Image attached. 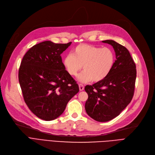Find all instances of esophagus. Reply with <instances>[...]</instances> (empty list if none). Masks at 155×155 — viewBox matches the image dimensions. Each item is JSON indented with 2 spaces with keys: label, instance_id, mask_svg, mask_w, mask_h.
I'll use <instances>...</instances> for the list:
<instances>
[{
  "label": "esophagus",
  "instance_id": "34e87169",
  "mask_svg": "<svg viewBox=\"0 0 155 155\" xmlns=\"http://www.w3.org/2000/svg\"><path fill=\"white\" fill-rule=\"evenodd\" d=\"M78 86H79L80 91H83L84 89V85L82 84H79Z\"/></svg>",
  "mask_w": 155,
  "mask_h": 155
}]
</instances>
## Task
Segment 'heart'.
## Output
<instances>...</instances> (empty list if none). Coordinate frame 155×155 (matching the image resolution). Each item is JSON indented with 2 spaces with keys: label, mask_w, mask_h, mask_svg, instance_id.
I'll return each mask as SVG.
<instances>
[{
  "label": "heart",
  "mask_w": 155,
  "mask_h": 155,
  "mask_svg": "<svg viewBox=\"0 0 155 155\" xmlns=\"http://www.w3.org/2000/svg\"><path fill=\"white\" fill-rule=\"evenodd\" d=\"M114 63V54L110 48L86 44L74 48L63 61L65 69L71 76H76L83 67L84 71L78 77L81 82L102 81L111 71Z\"/></svg>",
  "instance_id": "obj_1"
}]
</instances>
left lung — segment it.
<instances>
[{
	"label": "left lung",
	"instance_id": "1",
	"mask_svg": "<svg viewBox=\"0 0 155 155\" xmlns=\"http://www.w3.org/2000/svg\"><path fill=\"white\" fill-rule=\"evenodd\" d=\"M111 45L116 60L109 74L102 81L86 86L88 98L85 109L98 122H107L118 116L131 102L137 77L136 65L127 49L112 40L102 41Z\"/></svg>",
	"mask_w": 155,
	"mask_h": 155
}]
</instances>
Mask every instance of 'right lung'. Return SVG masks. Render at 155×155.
<instances>
[{
	"instance_id": "right-lung-1",
	"label": "right lung",
	"mask_w": 155,
	"mask_h": 155,
	"mask_svg": "<svg viewBox=\"0 0 155 155\" xmlns=\"http://www.w3.org/2000/svg\"><path fill=\"white\" fill-rule=\"evenodd\" d=\"M44 41L24 54L18 81L25 102L39 118L50 121L63 113L79 91L78 85L65 69L61 54L70 46Z\"/></svg>"
}]
</instances>
